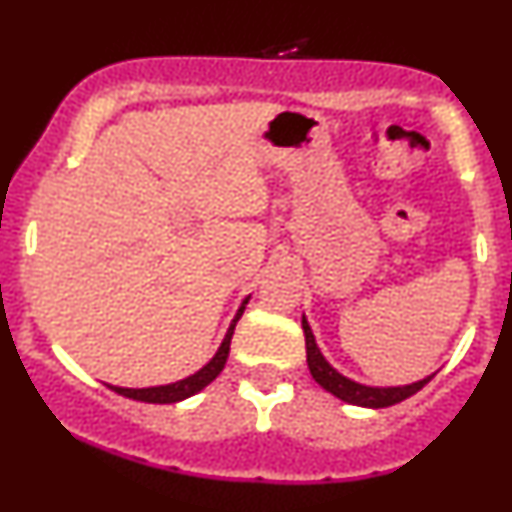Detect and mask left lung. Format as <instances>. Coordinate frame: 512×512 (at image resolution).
<instances>
[{"label": "left lung", "instance_id": "8db88e82", "mask_svg": "<svg viewBox=\"0 0 512 512\" xmlns=\"http://www.w3.org/2000/svg\"><path fill=\"white\" fill-rule=\"evenodd\" d=\"M302 329H304V344H307L309 374H312V379L317 381L324 391H329L332 396H337V399L344 401V404L364 406V409H386V406H394V404H399V401L414 396L416 391H421L423 386L433 379V374H431V376H423V379L414 381V384H404V386L359 384V381L344 376L342 371H337L327 359H324V354L319 352L317 339H314L307 317H302Z\"/></svg>", "mask_w": 512, "mask_h": 512}]
</instances>
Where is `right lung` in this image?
<instances>
[{
    "label": "right lung",
    "mask_w": 512,
    "mask_h": 512,
    "mask_svg": "<svg viewBox=\"0 0 512 512\" xmlns=\"http://www.w3.org/2000/svg\"><path fill=\"white\" fill-rule=\"evenodd\" d=\"M247 302H250V294H247V297L242 299L240 307H237L235 317H232L230 327H227L225 339H223V344H220V347H218V352H215L213 359H210L208 364L203 366V369L195 371V374L185 376V379H180V381H173V384L146 386V389H126V386H111V384H106V386L111 391H116V394L126 396V399L143 401V404H178V401L190 399V396H195V394H198V391H203L205 386H208L210 381H213L215 376H218L220 371L225 369L227 354H230L232 332H235V324H237V319L242 317V312H245V304Z\"/></svg>",
    "instance_id": "1"
}]
</instances>
